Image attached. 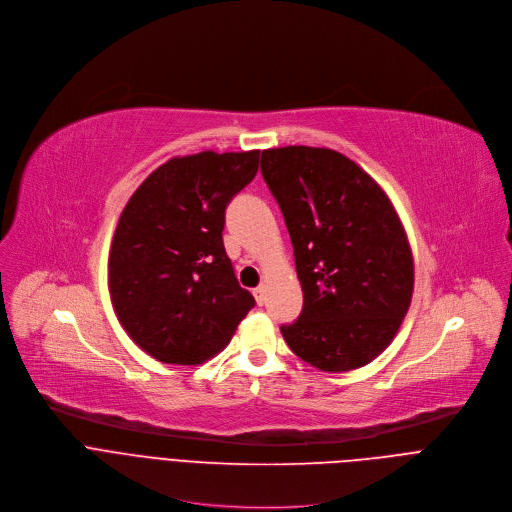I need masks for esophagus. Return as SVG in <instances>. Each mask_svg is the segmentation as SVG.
Segmentation results:
<instances>
[{
    "label": "esophagus",
    "mask_w": 512,
    "mask_h": 512,
    "mask_svg": "<svg viewBox=\"0 0 512 512\" xmlns=\"http://www.w3.org/2000/svg\"><path fill=\"white\" fill-rule=\"evenodd\" d=\"M254 296H256V302L262 306V304L266 302V288H264V286H258V288L254 290Z\"/></svg>",
    "instance_id": "esophagus-1"
}]
</instances>
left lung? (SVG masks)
Returning a JSON list of instances; mask_svg holds the SVG:
<instances>
[{
    "label": "left lung",
    "mask_w": 512,
    "mask_h": 512,
    "mask_svg": "<svg viewBox=\"0 0 512 512\" xmlns=\"http://www.w3.org/2000/svg\"><path fill=\"white\" fill-rule=\"evenodd\" d=\"M262 177L294 248L302 311L280 333L296 357L343 373L371 363L410 309L414 258L385 191L319 147L262 151Z\"/></svg>",
    "instance_id": "obj_1"
}]
</instances>
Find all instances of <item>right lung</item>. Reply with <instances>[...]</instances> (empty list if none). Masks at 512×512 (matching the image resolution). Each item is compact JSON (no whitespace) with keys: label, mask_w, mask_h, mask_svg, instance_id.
I'll use <instances>...</instances> for the list:
<instances>
[{"label":"right lung","mask_w":512,"mask_h":512,"mask_svg":"<svg viewBox=\"0 0 512 512\" xmlns=\"http://www.w3.org/2000/svg\"><path fill=\"white\" fill-rule=\"evenodd\" d=\"M258 163L260 151L173 157L125 206L111 244L109 290L119 323L153 359L208 361L254 309L222 232L228 203Z\"/></svg>","instance_id":"obj_1"}]
</instances>
